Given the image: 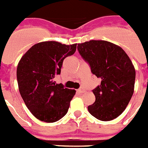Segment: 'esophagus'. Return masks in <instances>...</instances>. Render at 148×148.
Returning <instances> with one entry per match:
<instances>
[{
  "mask_svg": "<svg viewBox=\"0 0 148 148\" xmlns=\"http://www.w3.org/2000/svg\"><path fill=\"white\" fill-rule=\"evenodd\" d=\"M78 92H79V94H83V93H85V89H83V88H79L78 89Z\"/></svg>",
  "mask_w": 148,
  "mask_h": 148,
  "instance_id": "1",
  "label": "esophagus"
}]
</instances>
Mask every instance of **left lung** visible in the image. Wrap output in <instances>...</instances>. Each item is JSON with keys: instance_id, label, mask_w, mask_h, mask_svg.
Returning <instances> with one entry per match:
<instances>
[{"instance_id": "left-lung-1", "label": "left lung", "mask_w": 148, "mask_h": 148, "mask_svg": "<svg viewBox=\"0 0 148 148\" xmlns=\"http://www.w3.org/2000/svg\"><path fill=\"white\" fill-rule=\"evenodd\" d=\"M78 51L91 66V73L101 79L94 89L95 103L89 113L101 121L116 119L125 110L135 88V69L119 45L103 40L78 44Z\"/></svg>"}]
</instances>
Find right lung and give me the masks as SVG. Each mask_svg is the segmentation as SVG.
Returning <instances> with one entry per match:
<instances>
[{
    "instance_id": "right-lung-1",
    "label": "right lung",
    "mask_w": 148,
    "mask_h": 148,
    "mask_svg": "<svg viewBox=\"0 0 148 148\" xmlns=\"http://www.w3.org/2000/svg\"><path fill=\"white\" fill-rule=\"evenodd\" d=\"M77 44L67 45L54 41H42L29 48L16 69L19 93L32 115L45 123H54L66 114L74 89L56 84L63 61L76 51Z\"/></svg>"
}]
</instances>
